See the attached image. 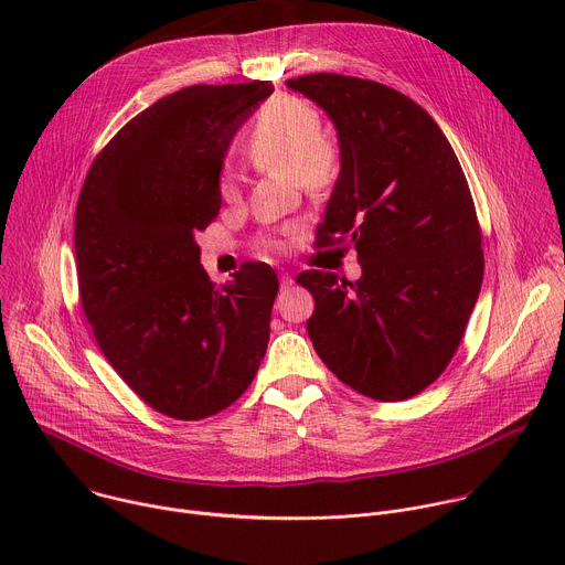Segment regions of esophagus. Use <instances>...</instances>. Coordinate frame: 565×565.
I'll use <instances>...</instances> for the list:
<instances>
[{
  "mask_svg": "<svg viewBox=\"0 0 565 565\" xmlns=\"http://www.w3.org/2000/svg\"><path fill=\"white\" fill-rule=\"evenodd\" d=\"M292 284H295L292 277L288 273H281V290H288Z\"/></svg>",
  "mask_w": 565,
  "mask_h": 565,
  "instance_id": "1",
  "label": "esophagus"
}]
</instances>
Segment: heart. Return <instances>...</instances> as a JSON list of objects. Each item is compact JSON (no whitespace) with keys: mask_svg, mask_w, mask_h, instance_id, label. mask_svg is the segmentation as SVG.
Returning a JSON list of instances; mask_svg holds the SVG:
<instances>
[{"mask_svg":"<svg viewBox=\"0 0 565 565\" xmlns=\"http://www.w3.org/2000/svg\"><path fill=\"white\" fill-rule=\"evenodd\" d=\"M246 156L262 172L292 174L310 194L327 192L340 177V147L321 134L319 111L297 96H275L257 114L246 138ZM221 199H238V181L225 174ZM270 246V244H264Z\"/></svg>","mask_w":565,"mask_h":565,"instance_id":"obj_1","label":"heart"}]
</instances>
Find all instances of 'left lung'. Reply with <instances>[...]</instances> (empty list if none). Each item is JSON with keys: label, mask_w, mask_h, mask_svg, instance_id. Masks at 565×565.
Here are the masks:
<instances>
[{"label": "left lung", "mask_w": 565, "mask_h": 565, "mask_svg": "<svg viewBox=\"0 0 565 565\" xmlns=\"http://www.w3.org/2000/svg\"><path fill=\"white\" fill-rule=\"evenodd\" d=\"M338 129L340 177L317 248L349 244L362 277L306 270L308 338L344 384L395 402L454 358L482 284L480 227L458 158L436 120L386 85L340 73L286 83Z\"/></svg>", "instance_id": "obj_1"}]
</instances>
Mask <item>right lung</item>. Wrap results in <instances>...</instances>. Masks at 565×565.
Here are the masks:
<instances>
[{
  "mask_svg": "<svg viewBox=\"0 0 565 565\" xmlns=\"http://www.w3.org/2000/svg\"><path fill=\"white\" fill-rule=\"evenodd\" d=\"M273 92L255 79L160 98L98 153L77 199V284L96 342L140 399L177 420L230 407L268 349L275 270L248 262L216 286L194 236L221 210L234 134Z\"/></svg>",
  "mask_w": 565,
  "mask_h": 565,
  "instance_id": "1",
  "label": "right lung"
}]
</instances>
